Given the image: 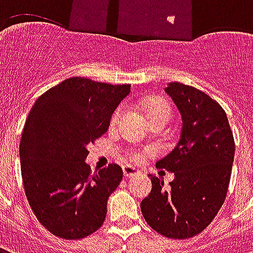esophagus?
I'll return each instance as SVG.
<instances>
[{"instance_id": "1", "label": "esophagus", "mask_w": 253, "mask_h": 253, "mask_svg": "<svg viewBox=\"0 0 253 253\" xmlns=\"http://www.w3.org/2000/svg\"><path fill=\"white\" fill-rule=\"evenodd\" d=\"M123 173L126 177H132V176H138L139 175V170L137 168H134L131 165H125L123 167Z\"/></svg>"}]
</instances>
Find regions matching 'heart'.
Listing matches in <instances>:
<instances>
[{
    "label": "heart",
    "instance_id": "1",
    "mask_svg": "<svg viewBox=\"0 0 253 253\" xmlns=\"http://www.w3.org/2000/svg\"><path fill=\"white\" fill-rule=\"evenodd\" d=\"M126 111L125 105H119L115 110V112L111 116V126H116L119 121L122 119V116ZM146 114H148L149 119L154 121V119H165L167 122L170 121V116H172V110H170L169 104L165 101V100L160 99V97H153L148 101L146 104ZM131 159L134 161L139 163L143 159V153L141 152H134L131 154Z\"/></svg>",
    "mask_w": 253,
    "mask_h": 253
}]
</instances>
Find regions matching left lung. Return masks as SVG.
I'll return each instance as SVG.
<instances>
[{
	"mask_svg": "<svg viewBox=\"0 0 253 253\" xmlns=\"http://www.w3.org/2000/svg\"><path fill=\"white\" fill-rule=\"evenodd\" d=\"M180 111V139L156 167L175 173L169 188L150 175L141 210L150 228L169 239H190L210 225L225 202L234 157L233 132L221 105L180 83L165 88Z\"/></svg>",
	"mask_w": 253,
	"mask_h": 253,
	"instance_id": "8db88e82",
	"label": "left lung"
}]
</instances>
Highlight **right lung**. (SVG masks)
I'll list each match as a JSON object with an SVG mask.
<instances>
[{
    "label": "right lung",
    "instance_id": "obj_1",
    "mask_svg": "<svg viewBox=\"0 0 253 253\" xmlns=\"http://www.w3.org/2000/svg\"><path fill=\"white\" fill-rule=\"evenodd\" d=\"M130 86L67 78L42 94L28 114L20 141L25 195L39 222L61 239H84L104 222L123 170L110 164L92 173L86 146L108 130Z\"/></svg>",
    "mask_w": 253,
    "mask_h": 253
}]
</instances>
